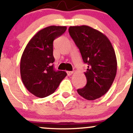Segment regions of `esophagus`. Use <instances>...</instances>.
I'll use <instances>...</instances> for the list:
<instances>
[{"mask_svg": "<svg viewBox=\"0 0 133 133\" xmlns=\"http://www.w3.org/2000/svg\"><path fill=\"white\" fill-rule=\"evenodd\" d=\"M67 74H68V76H71L72 74H73L72 71H67Z\"/></svg>", "mask_w": 133, "mask_h": 133, "instance_id": "esophagus-1", "label": "esophagus"}]
</instances>
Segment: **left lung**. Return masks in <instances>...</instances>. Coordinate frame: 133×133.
<instances>
[{
  "mask_svg": "<svg viewBox=\"0 0 133 133\" xmlns=\"http://www.w3.org/2000/svg\"><path fill=\"white\" fill-rule=\"evenodd\" d=\"M70 36L88 66L84 74L86 85L77 90L87 100H95L109 91L117 72L115 51L104 34L88 25L71 26Z\"/></svg>",
  "mask_w": 133,
  "mask_h": 133,
  "instance_id": "left-lung-1",
  "label": "left lung"
}]
</instances>
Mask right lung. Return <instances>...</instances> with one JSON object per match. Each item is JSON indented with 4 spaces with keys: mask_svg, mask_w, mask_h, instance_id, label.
<instances>
[{
    "mask_svg": "<svg viewBox=\"0 0 133 133\" xmlns=\"http://www.w3.org/2000/svg\"><path fill=\"white\" fill-rule=\"evenodd\" d=\"M65 26L51 25L39 30L29 41L21 59V76L29 92L38 97L54 92L66 76L65 71H56L53 62V41L65 32Z\"/></svg>",
    "mask_w": 133,
    "mask_h": 133,
    "instance_id": "1",
    "label": "right lung"
}]
</instances>
